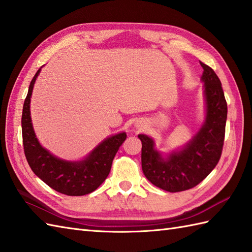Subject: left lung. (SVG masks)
<instances>
[{
    "instance_id": "obj_1",
    "label": "left lung",
    "mask_w": 252,
    "mask_h": 252,
    "mask_svg": "<svg viewBox=\"0 0 252 252\" xmlns=\"http://www.w3.org/2000/svg\"><path fill=\"white\" fill-rule=\"evenodd\" d=\"M206 101V118L196 135L178 151L163 157L151 136L138 134L142 142V169L155 186L170 192L192 189L205 180L221 158L227 104L220 79L200 62Z\"/></svg>"
}]
</instances>
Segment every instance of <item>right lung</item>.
<instances>
[{
	"instance_id": "right-lung-1",
	"label": "right lung",
	"mask_w": 252,
	"mask_h": 252,
	"mask_svg": "<svg viewBox=\"0 0 252 252\" xmlns=\"http://www.w3.org/2000/svg\"><path fill=\"white\" fill-rule=\"evenodd\" d=\"M42 68V67H41ZM41 68L30 82L21 116L25 156L33 173L51 189L68 196H83L94 191L108 176L112 160L126 141V132L111 135L100 142L80 161L58 158L42 147L32 126L30 101L32 90Z\"/></svg>"
}]
</instances>
